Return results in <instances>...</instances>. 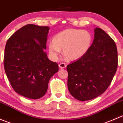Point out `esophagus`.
<instances>
[{"mask_svg":"<svg viewBox=\"0 0 123 123\" xmlns=\"http://www.w3.org/2000/svg\"><path fill=\"white\" fill-rule=\"evenodd\" d=\"M66 66L67 65L64 62H61L59 64V67L60 68H64L66 67Z\"/></svg>","mask_w":123,"mask_h":123,"instance_id":"obj_1","label":"esophagus"}]
</instances>
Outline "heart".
<instances>
[{
	"instance_id": "heart-1",
	"label": "heart",
	"mask_w": 123,
	"mask_h": 123,
	"mask_svg": "<svg viewBox=\"0 0 123 123\" xmlns=\"http://www.w3.org/2000/svg\"><path fill=\"white\" fill-rule=\"evenodd\" d=\"M92 36L87 30L80 29L65 30L56 34L53 42L49 44V54L56 58L63 49V54L67 59L75 60L83 56L90 48Z\"/></svg>"
}]
</instances>
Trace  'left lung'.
Wrapping results in <instances>:
<instances>
[{"label": "left lung", "instance_id": "left-lung-1", "mask_svg": "<svg viewBox=\"0 0 123 123\" xmlns=\"http://www.w3.org/2000/svg\"><path fill=\"white\" fill-rule=\"evenodd\" d=\"M93 42L87 52L67 67L68 89L80 101L91 100L105 92L118 66L116 44L99 28L95 29Z\"/></svg>", "mask_w": 123, "mask_h": 123}]
</instances>
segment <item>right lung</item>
<instances>
[{
    "mask_svg": "<svg viewBox=\"0 0 123 123\" xmlns=\"http://www.w3.org/2000/svg\"><path fill=\"white\" fill-rule=\"evenodd\" d=\"M49 27L27 24L8 40L5 49L4 68L13 90L37 99L45 95L50 78L58 65L44 52Z\"/></svg>",
    "mask_w": 123,
    "mask_h": 123,
    "instance_id": "obj_1",
    "label": "right lung"
}]
</instances>
